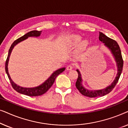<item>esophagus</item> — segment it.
<instances>
[{
    "label": "esophagus",
    "mask_w": 128,
    "mask_h": 128,
    "mask_svg": "<svg viewBox=\"0 0 128 128\" xmlns=\"http://www.w3.org/2000/svg\"><path fill=\"white\" fill-rule=\"evenodd\" d=\"M72 69H73V66L70 65V64L68 65L67 66V68H66V70H71Z\"/></svg>",
    "instance_id": "1"
}]
</instances>
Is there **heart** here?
<instances>
[{"instance_id": "1", "label": "heart", "mask_w": 128, "mask_h": 128, "mask_svg": "<svg viewBox=\"0 0 128 128\" xmlns=\"http://www.w3.org/2000/svg\"><path fill=\"white\" fill-rule=\"evenodd\" d=\"M81 36L78 34H70L64 36V44L68 48H73L77 46V52L82 54L88 47L89 42L87 40H83Z\"/></svg>"}]
</instances>
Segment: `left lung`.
Returning a JSON list of instances; mask_svg holds the SVG:
<instances>
[{
	"mask_svg": "<svg viewBox=\"0 0 128 128\" xmlns=\"http://www.w3.org/2000/svg\"><path fill=\"white\" fill-rule=\"evenodd\" d=\"M99 40L102 43H104L105 46L110 50L111 53L112 55L115 62H116L117 66V74L116 75L114 80L112 82L111 85L108 86V87L101 90H90L86 88L83 85V79L82 78V74L80 73L79 70L77 69L76 71L78 73V78L76 83V87L78 89V90L80 92V93L83 96H86L90 98H94L97 97H102L106 94H107L112 90L114 88L116 83H118L119 78L121 74L122 69H123L124 61L122 59L121 51H120V46L115 40H112L108 38L107 36L100 32L99 34Z\"/></svg>",
	"mask_w": 128,
	"mask_h": 128,
	"instance_id": "1",
	"label": "left lung"
}]
</instances>
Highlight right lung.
<instances>
[{"mask_svg": "<svg viewBox=\"0 0 128 128\" xmlns=\"http://www.w3.org/2000/svg\"><path fill=\"white\" fill-rule=\"evenodd\" d=\"M41 32L42 31H31L30 32H28L25 35H24L23 36H22V37L19 38L18 39L16 40L15 41H14L13 43L12 44L11 46H10L9 50H8V56L6 61V64H5V70H6V72L7 73V74H8V78H9V80L10 83L12 84L13 88L14 89L16 92H19V93L24 94V95L26 96H31V97H36V96H41L45 93V92L50 88V87L52 86V84H53L54 82H55V80L56 78L65 70V68H62L56 70L52 73V74L50 75V78H49L47 80H45L43 83H42L41 85L38 86L37 87H35L27 88V87H21L20 86L17 85V84H16L12 80L11 78H10L9 73H8V60H9L10 56L11 55L12 50H13L14 47L17 44H18V43H20V42L27 39L28 37H38V36H41Z\"/></svg>", "mask_w": 128, "mask_h": 128, "instance_id": "right-lung-1", "label": "right lung"}]
</instances>
